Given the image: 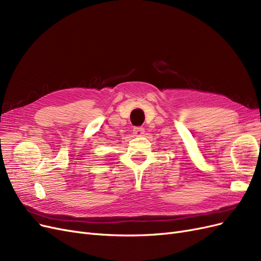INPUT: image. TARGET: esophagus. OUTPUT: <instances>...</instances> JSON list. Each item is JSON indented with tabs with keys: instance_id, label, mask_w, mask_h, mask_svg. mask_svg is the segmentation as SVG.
<instances>
[{
	"instance_id": "esophagus-1",
	"label": "esophagus",
	"mask_w": 261,
	"mask_h": 261,
	"mask_svg": "<svg viewBox=\"0 0 261 261\" xmlns=\"http://www.w3.org/2000/svg\"><path fill=\"white\" fill-rule=\"evenodd\" d=\"M145 133V128L144 127H135L133 129V134L135 136H143V134Z\"/></svg>"
}]
</instances>
